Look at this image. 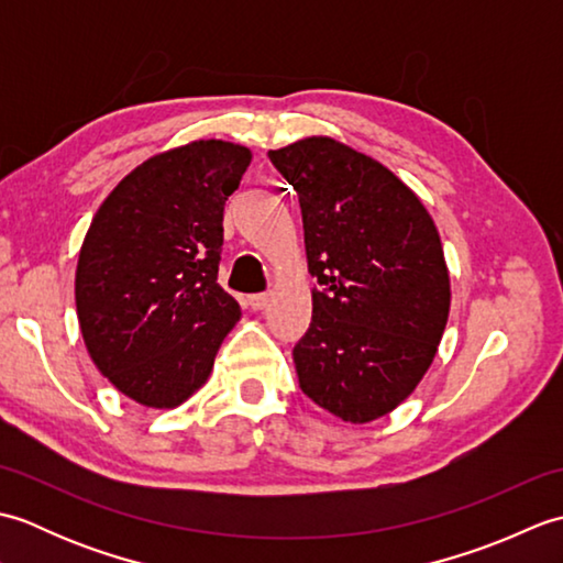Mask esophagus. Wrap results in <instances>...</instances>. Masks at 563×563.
<instances>
[{
	"label": "esophagus",
	"mask_w": 563,
	"mask_h": 563,
	"mask_svg": "<svg viewBox=\"0 0 563 563\" xmlns=\"http://www.w3.org/2000/svg\"><path fill=\"white\" fill-rule=\"evenodd\" d=\"M268 302H271V292H261V295L249 297V307L254 309V312H258V309H266Z\"/></svg>",
	"instance_id": "1"
}]
</instances>
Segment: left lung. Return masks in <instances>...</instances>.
<instances>
[{
    "instance_id": "8db88e82",
    "label": "left lung",
    "mask_w": 563,
    "mask_h": 563,
    "mask_svg": "<svg viewBox=\"0 0 563 563\" xmlns=\"http://www.w3.org/2000/svg\"><path fill=\"white\" fill-rule=\"evenodd\" d=\"M268 157L302 208L312 324L292 361L300 387L345 423L409 397L438 353L450 273L438 227L401 178L363 152L314 135Z\"/></svg>"
}]
</instances>
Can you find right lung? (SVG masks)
Returning <instances> with one entry per match:
<instances>
[{
    "mask_svg": "<svg viewBox=\"0 0 563 563\" xmlns=\"http://www.w3.org/2000/svg\"><path fill=\"white\" fill-rule=\"evenodd\" d=\"M251 150L196 140L135 166L93 214L75 275L81 339L111 385L176 409L242 317L218 283L222 214Z\"/></svg>",
    "mask_w": 563,
    "mask_h": 563,
    "instance_id": "add662e5",
    "label": "right lung"
}]
</instances>
